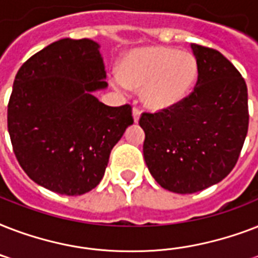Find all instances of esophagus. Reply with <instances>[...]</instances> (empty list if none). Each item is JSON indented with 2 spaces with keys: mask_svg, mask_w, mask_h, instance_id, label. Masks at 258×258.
I'll use <instances>...</instances> for the list:
<instances>
[{
  "mask_svg": "<svg viewBox=\"0 0 258 258\" xmlns=\"http://www.w3.org/2000/svg\"><path fill=\"white\" fill-rule=\"evenodd\" d=\"M133 117H134V121L135 123H138L139 121V119H141V111L138 108H134L133 109Z\"/></svg>",
  "mask_w": 258,
  "mask_h": 258,
  "instance_id": "1",
  "label": "esophagus"
}]
</instances>
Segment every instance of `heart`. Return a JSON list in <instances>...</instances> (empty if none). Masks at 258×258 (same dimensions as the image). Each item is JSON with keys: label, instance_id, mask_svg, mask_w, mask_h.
<instances>
[{"label": "heart", "instance_id": "1", "mask_svg": "<svg viewBox=\"0 0 258 258\" xmlns=\"http://www.w3.org/2000/svg\"><path fill=\"white\" fill-rule=\"evenodd\" d=\"M198 75V61L191 53L153 45L125 54L120 74L111 75L109 83L117 92L142 89L143 105L157 112L182 103L196 87Z\"/></svg>", "mask_w": 258, "mask_h": 258}]
</instances>
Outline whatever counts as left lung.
<instances>
[{
  "instance_id": "8db88e82",
  "label": "left lung",
  "mask_w": 258,
  "mask_h": 258,
  "mask_svg": "<svg viewBox=\"0 0 258 258\" xmlns=\"http://www.w3.org/2000/svg\"><path fill=\"white\" fill-rule=\"evenodd\" d=\"M200 75L182 103L143 113V157L166 190L192 194L232 171L248 134V88L236 67L218 50L191 44Z\"/></svg>"
}]
</instances>
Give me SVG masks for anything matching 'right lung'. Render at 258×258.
I'll return each instance as SVG.
<instances>
[{
	"label": "right lung",
	"mask_w": 258,
	"mask_h": 258,
	"mask_svg": "<svg viewBox=\"0 0 258 258\" xmlns=\"http://www.w3.org/2000/svg\"><path fill=\"white\" fill-rule=\"evenodd\" d=\"M105 67L93 40L62 38L18 70L8 130L18 163L50 191L82 196L103 179L113 146L134 123L131 107H108Z\"/></svg>",
	"instance_id": "1"
}]
</instances>
